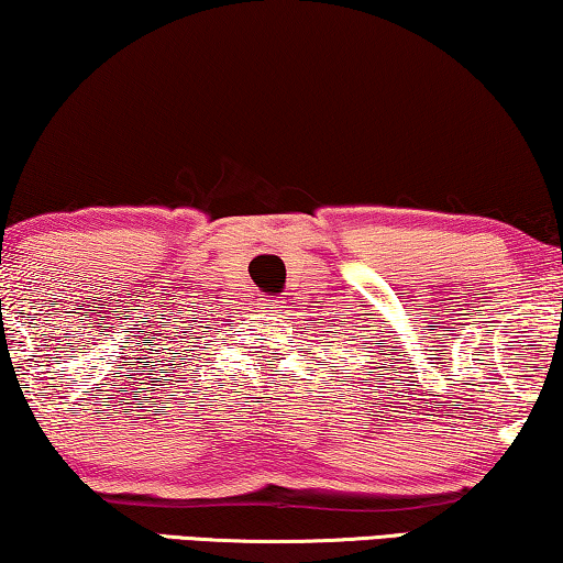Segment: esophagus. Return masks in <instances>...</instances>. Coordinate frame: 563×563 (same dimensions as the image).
I'll return each mask as SVG.
<instances>
[{"mask_svg":"<svg viewBox=\"0 0 563 563\" xmlns=\"http://www.w3.org/2000/svg\"><path fill=\"white\" fill-rule=\"evenodd\" d=\"M268 301H272V307H279V299H268Z\"/></svg>","mask_w":563,"mask_h":563,"instance_id":"obj_1","label":"esophagus"}]
</instances>
